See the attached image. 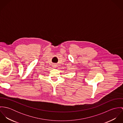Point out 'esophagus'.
<instances>
[{
    "instance_id": "34e87169",
    "label": "esophagus",
    "mask_w": 123,
    "mask_h": 123,
    "mask_svg": "<svg viewBox=\"0 0 123 123\" xmlns=\"http://www.w3.org/2000/svg\"><path fill=\"white\" fill-rule=\"evenodd\" d=\"M53 67H54V68H55V67H56V65H53Z\"/></svg>"
}]
</instances>
